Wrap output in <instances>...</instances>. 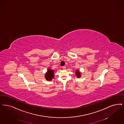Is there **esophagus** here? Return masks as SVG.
<instances>
[{
	"instance_id": "esophagus-1",
	"label": "esophagus",
	"mask_w": 124,
	"mask_h": 124,
	"mask_svg": "<svg viewBox=\"0 0 124 124\" xmlns=\"http://www.w3.org/2000/svg\"><path fill=\"white\" fill-rule=\"evenodd\" d=\"M62 69H63V70H65V69H66V67H65V66H63V67H62Z\"/></svg>"
}]
</instances>
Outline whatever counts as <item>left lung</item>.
Returning a JSON list of instances; mask_svg holds the SVG:
<instances>
[{
	"mask_svg": "<svg viewBox=\"0 0 124 124\" xmlns=\"http://www.w3.org/2000/svg\"><path fill=\"white\" fill-rule=\"evenodd\" d=\"M76 76L77 78H80L81 77V73L80 72L79 70H76Z\"/></svg>",
	"mask_w": 124,
	"mask_h": 124,
	"instance_id": "left-lung-1",
	"label": "left lung"
}]
</instances>
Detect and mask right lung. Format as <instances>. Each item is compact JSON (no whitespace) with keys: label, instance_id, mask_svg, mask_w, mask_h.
<instances>
[{"label":"right lung","instance_id":"right-lung-1","mask_svg":"<svg viewBox=\"0 0 124 124\" xmlns=\"http://www.w3.org/2000/svg\"><path fill=\"white\" fill-rule=\"evenodd\" d=\"M54 71L50 68H48L47 71L45 74V78L48 81H51L54 79Z\"/></svg>","mask_w":124,"mask_h":124}]
</instances>
